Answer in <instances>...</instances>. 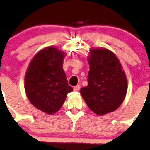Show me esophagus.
Here are the masks:
<instances>
[{"label": "esophagus", "mask_w": 150, "mask_h": 150, "mask_svg": "<svg viewBox=\"0 0 150 150\" xmlns=\"http://www.w3.org/2000/svg\"><path fill=\"white\" fill-rule=\"evenodd\" d=\"M80 88H81V85H76V86L74 87V91H79V90H80Z\"/></svg>", "instance_id": "esophagus-1"}]
</instances>
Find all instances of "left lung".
I'll list each match as a JSON object with an SVG mask.
<instances>
[{"mask_svg":"<svg viewBox=\"0 0 150 150\" xmlns=\"http://www.w3.org/2000/svg\"><path fill=\"white\" fill-rule=\"evenodd\" d=\"M88 62V85L80 90L81 96L96 114L114 111L123 102L127 88L120 62L106 49L91 50Z\"/></svg>","mask_w":150,"mask_h":150,"instance_id":"obj_1","label":"left lung"}]
</instances>
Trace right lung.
<instances>
[{"mask_svg": "<svg viewBox=\"0 0 150 150\" xmlns=\"http://www.w3.org/2000/svg\"><path fill=\"white\" fill-rule=\"evenodd\" d=\"M64 56L56 48H46L34 56L26 71V96L33 106L47 114L59 110L73 90L62 69Z\"/></svg>", "mask_w": 150, "mask_h": 150, "instance_id": "1", "label": "right lung"}]
</instances>
